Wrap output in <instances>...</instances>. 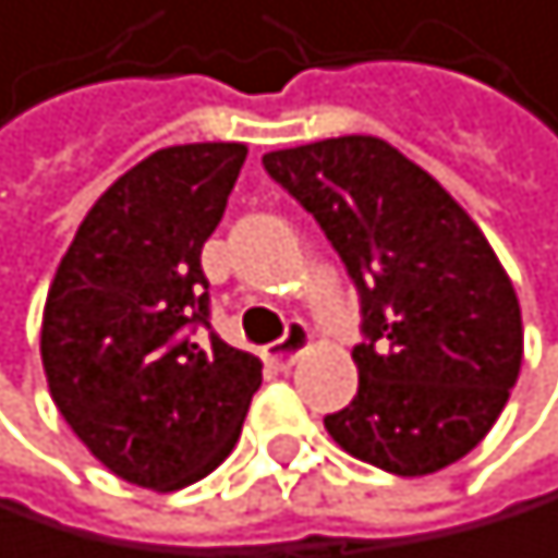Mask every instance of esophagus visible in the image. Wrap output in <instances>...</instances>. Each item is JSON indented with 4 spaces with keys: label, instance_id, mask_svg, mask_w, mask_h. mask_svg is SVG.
I'll return each instance as SVG.
<instances>
[{
    "label": "esophagus",
    "instance_id": "1",
    "mask_svg": "<svg viewBox=\"0 0 558 558\" xmlns=\"http://www.w3.org/2000/svg\"><path fill=\"white\" fill-rule=\"evenodd\" d=\"M307 344H311V331L301 325V320H294V325L288 328V335L267 348V357H270V364H277V368H291Z\"/></svg>",
    "mask_w": 558,
    "mask_h": 558
}]
</instances>
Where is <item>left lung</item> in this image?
<instances>
[{
    "instance_id": "left-lung-1",
    "label": "left lung",
    "mask_w": 558,
    "mask_h": 558,
    "mask_svg": "<svg viewBox=\"0 0 558 558\" xmlns=\"http://www.w3.org/2000/svg\"><path fill=\"white\" fill-rule=\"evenodd\" d=\"M264 170L325 230L361 301L357 395L325 415L328 435L391 475L469 456L522 364L519 298L485 233L378 136L274 149Z\"/></svg>"
}]
</instances>
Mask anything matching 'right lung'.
<instances>
[{"instance_id": "obj_1", "label": "right lung", "mask_w": 558, "mask_h": 558, "mask_svg": "<svg viewBox=\"0 0 558 558\" xmlns=\"http://www.w3.org/2000/svg\"><path fill=\"white\" fill-rule=\"evenodd\" d=\"M244 160V143L149 154L93 204L46 294L39 351L56 409L143 488L210 475L260 388V361L210 331L201 267Z\"/></svg>"}]
</instances>
